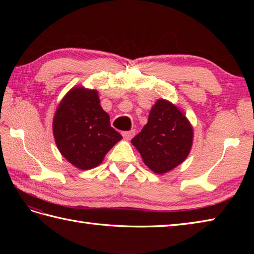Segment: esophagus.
<instances>
[{
  "label": "esophagus",
  "mask_w": 254,
  "mask_h": 254,
  "mask_svg": "<svg viewBox=\"0 0 254 254\" xmlns=\"http://www.w3.org/2000/svg\"><path fill=\"white\" fill-rule=\"evenodd\" d=\"M134 134H135V131L134 130H131V131H127V132H122V135L123 137H126L127 139H130L134 136Z\"/></svg>",
  "instance_id": "34e87169"
}]
</instances>
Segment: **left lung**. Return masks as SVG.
<instances>
[{
	"instance_id": "1",
	"label": "left lung",
	"mask_w": 254,
	"mask_h": 254,
	"mask_svg": "<svg viewBox=\"0 0 254 254\" xmlns=\"http://www.w3.org/2000/svg\"><path fill=\"white\" fill-rule=\"evenodd\" d=\"M193 131L182 112L171 102L159 99L149 112L148 122L132 144L143 161L156 174L180 165L190 153Z\"/></svg>"
}]
</instances>
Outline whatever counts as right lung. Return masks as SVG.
Listing matches in <instances>:
<instances>
[{
    "mask_svg": "<svg viewBox=\"0 0 254 254\" xmlns=\"http://www.w3.org/2000/svg\"><path fill=\"white\" fill-rule=\"evenodd\" d=\"M53 134L61 154L83 170L98 166L122 138L110 126L98 93L83 87L73 88L63 98L53 119Z\"/></svg>",
    "mask_w": 254,
    "mask_h": 254,
    "instance_id": "right-lung-1",
    "label": "right lung"
}]
</instances>
